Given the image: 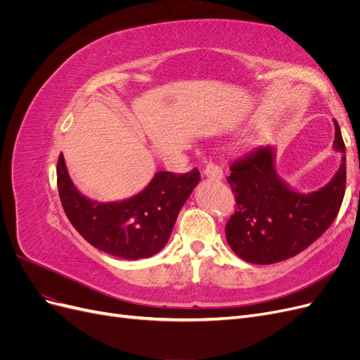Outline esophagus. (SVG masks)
I'll return each mask as SVG.
<instances>
[{
  "mask_svg": "<svg viewBox=\"0 0 360 360\" xmlns=\"http://www.w3.org/2000/svg\"><path fill=\"white\" fill-rule=\"evenodd\" d=\"M204 176L212 179V180H221L224 177V171L219 165H217V163L209 162L204 168Z\"/></svg>",
  "mask_w": 360,
  "mask_h": 360,
  "instance_id": "34e87169",
  "label": "esophagus"
}]
</instances>
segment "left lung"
<instances>
[{"label": "left lung", "mask_w": 360, "mask_h": 360, "mask_svg": "<svg viewBox=\"0 0 360 360\" xmlns=\"http://www.w3.org/2000/svg\"><path fill=\"white\" fill-rule=\"evenodd\" d=\"M333 148L345 153L335 122ZM226 177L236 197L234 214L225 225L228 245L248 263L274 264L300 254L328 230L345 193V158L320 191L299 193L282 181L271 147H258L230 167Z\"/></svg>", "instance_id": "8db88e82"}]
</instances>
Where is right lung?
Masks as SVG:
<instances>
[{
	"label": "right lung",
	"instance_id": "1",
	"mask_svg": "<svg viewBox=\"0 0 360 360\" xmlns=\"http://www.w3.org/2000/svg\"><path fill=\"white\" fill-rule=\"evenodd\" d=\"M200 181V171H159L148 186L120 202H96L76 191L63 153L57 186L64 213L91 246L124 259L148 258L167 245L179 212Z\"/></svg>",
	"mask_w": 360,
	"mask_h": 360
}]
</instances>
